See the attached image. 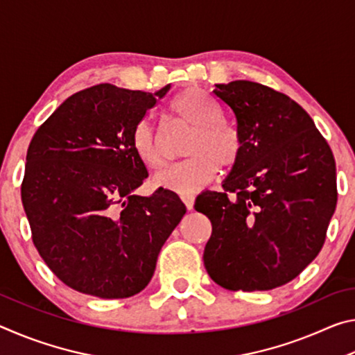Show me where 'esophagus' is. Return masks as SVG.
I'll use <instances>...</instances> for the list:
<instances>
[{"instance_id": "obj_1", "label": "esophagus", "mask_w": 355, "mask_h": 355, "mask_svg": "<svg viewBox=\"0 0 355 355\" xmlns=\"http://www.w3.org/2000/svg\"><path fill=\"white\" fill-rule=\"evenodd\" d=\"M182 200H183V203H184L186 208H188V209L194 208V200H196L194 194H183L182 196Z\"/></svg>"}]
</instances>
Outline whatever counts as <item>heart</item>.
<instances>
[{"label": "heart", "mask_w": 355, "mask_h": 355, "mask_svg": "<svg viewBox=\"0 0 355 355\" xmlns=\"http://www.w3.org/2000/svg\"><path fill=\"white\" fill-rule=\"evenodd\" d=\"M171 111L177 120L191 127L184 142V153L189 156L156 173L153 182L178 194H192L213 182L219 166L224 169L235 166L243 144L235 131L222 122L219 106L200 89H186L178 94L172 100ZM131 146L150 169L164 164L161 136L146 120L135 127Z\"/></svg>", "instance_id": "obj_1"}]
</instances>
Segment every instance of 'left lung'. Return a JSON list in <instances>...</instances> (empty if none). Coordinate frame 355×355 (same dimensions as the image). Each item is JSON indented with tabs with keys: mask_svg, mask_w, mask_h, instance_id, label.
<instances>
[{
	"mask_svg": "<svg viewBox=\"0 0 355 355\" xmlns=\"http://www.w3.org/2000/svg\"><path fill=\"white\" fill-rule=\"evenodd\" d=\"M243 150L222 184L194 208L211 220L203 263L230 291H268L296 279L326 241L336 199L335 158L313 120L260 83L216 84Z\"/></svg>",
	"mask_w": 355,
	"mask_h": 355,
	"instance_id": "8db88e82",
	"label": "left lung"
}]
</instances>
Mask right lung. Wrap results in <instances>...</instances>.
Returning <instances> with one entry per match:
<instances>
[{
	"label": "right lung",
	"instance_id": "right-lung-1",
	"mask_svg": "<svg viewBox=\"0 0 355 355\" xmlns=\"http://www.w3.org/2000/svg\"><path fill=\"white\" fill-rule=\"evenodd\" d=\"M156 94L97 84L71 95L35 131L21 202L35 249L56 277L101 299L135 296L186 213L169 189L135 194L148 177L131 133Z\"/></svg>",
	"mask_w": 355,
	"mask_h": 355
}]
</instances>
